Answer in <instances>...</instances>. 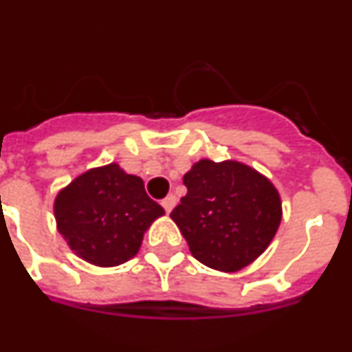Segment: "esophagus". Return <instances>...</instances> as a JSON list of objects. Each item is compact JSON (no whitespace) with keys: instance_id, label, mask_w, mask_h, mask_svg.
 <instances>
[{"instance_id":"1","label":"esophagus","mask_w":352,"mask_h":352,"mask_svg":"<svg viewBox=\"0 0 352 352\" xmlns=\"http://www.w3.org/2000/svg\"><path fill=\"white\" fill-rule=\"evenodd\" d=\"M176 201H178V199H176V195L169 194L166 199H164V201H162V206H164V210H166L167 213H170V211H173V208L176 206Z\"/></svg>"}]
</instances>
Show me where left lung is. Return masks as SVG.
I'll return each mask as SVG.
<instances>
[{
  "instance_id": "8db88e82",
  "label": "left lung",
  "mask_w": 352,
  "mask_h": 352,
  "mask_svg": "<svg viewBox=\"0 0 352 352\" xmlns=\"http://www.w3.org/2000/svg\"><path fill=\"white\" fill-rule=\"evenodd\" d=\"M183 183L186 195L170 219L199 263L234 273L270 247L280 226L282 201L264 174L243 162L203 158Z\"/></svg>"
}]
</instances>
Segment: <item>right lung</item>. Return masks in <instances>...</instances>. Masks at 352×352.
Segmentation results:
<instances>
[{"mask_svg":"<svg viewBox=\"0 0 352 352\" xmlns=\"http://www.w3.org/2000/svg\"><path fill=\"white\" fill-rule=\"evenodd\" d=\"M162 214L144 182L116 162L79 174L54 199L56 227L70 250L100 268L138 256L144 232Z\"/></svg>","mask_w":352,"mask_h":352,"instance_id":"right-lung-1","label":"right lung"}]
</instances>
